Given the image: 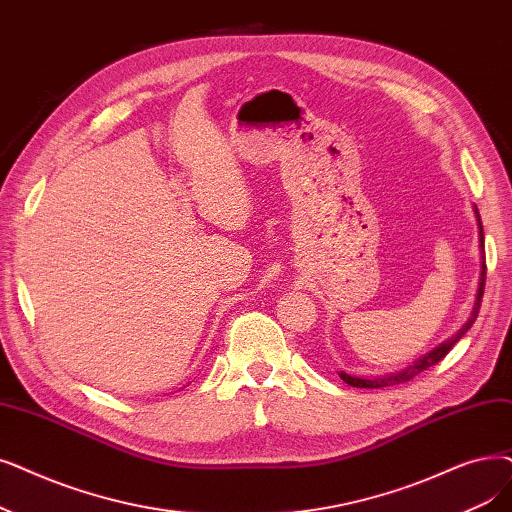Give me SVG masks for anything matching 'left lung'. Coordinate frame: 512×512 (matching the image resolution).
<instances>
[{
  "label": "left lung",
  "mask_w": 512,
  "mask_h": 512,
  "mask_svg": "<svg viewBox=\"0 0 512 512\" xmlns=\"http://www.w3.org/2000/svg\"><path fill=\"white\" fill-rule=\"evenodd\" d=\"M475 215H477V226H479V249H481V276H479V286H477V297L471 309V316L462 324V328L452 335L450 339H446L443 343H439L437 347H433L429 353L422 355V358L414 360L408 368L399 370V372H391V374H381V376H355V374H347V372H339L341 379L351 385V387H360V389H381V387H391V385H399V383H408L412 381L416 374H420L422 370H427L431 366H435L439 360H443L448 355V351L464 337V332L473 326V322L477 320L479 307H481V297H483V286H485V244H483V226H481V217L479 211L475 207Z\"/></svg>",
  "instance_id": "left-lung-1"
}]
</instances>
